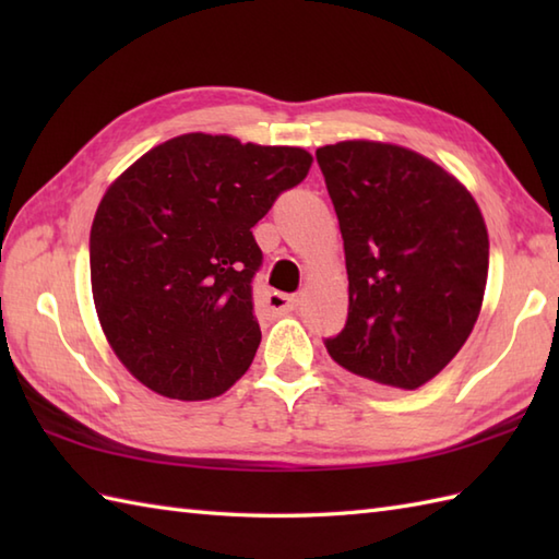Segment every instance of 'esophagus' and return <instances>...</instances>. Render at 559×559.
Instances as JSON below:
<instances>
[{"instance_id": "1", "label": "esophagus", "mask_w": 559, "mask_h": 559, "mask_svg": "<svg viewBox=\"0 0 559 559\" xmlns=\"http://www.w3.org/2000/svg\"><path fill=\"white\" fill-rule=\"evenodd\" d=\"M298 305V298H295V295H288V293H269V298H266V307L271 312H276V314H283V312H290L293 307Z\"/></svg>"}]
</instances>
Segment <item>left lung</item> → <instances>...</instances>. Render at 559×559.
Segmentation results:
<instances>
[{"instance_id":"obj_1","label":"left lung","mask_w":559,"mask_h":559,"mask_svg":"<svg viewBox=\"0 0 559 559\" xmlns=\"http://www.w3.org/2000/svg\"><path fill=\"white\" fill-rule=\"evenodd\" d=\"M348 269V319L324 346L379 389L430 382L471 336L490 242L476 199L408 148L341 141L317 148Z\"/></svg>"}]
</instances>
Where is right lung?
Segmentation results:
<instances>
[{
  "mask_svg": "<svg viewBox=\"0 0 559 559\" xmlns=\"http://www.w3.org/2000/svg\"><path fill=\"white\" fill-rule=\"evenodd\" d=\"M293 146L185 134L141 156L105 192L91 228V288L117 358L141 384L213 399L261 341L252 228L310 173Z\"/></svg>",
  "mask_w": 559,
  "mask_h": 559,
  "instance_id": "1",
  "label": "right lung"
}]
</instances>
